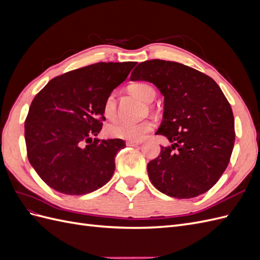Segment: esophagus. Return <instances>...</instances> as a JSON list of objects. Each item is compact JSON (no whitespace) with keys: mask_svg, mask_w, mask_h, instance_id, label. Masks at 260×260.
Wrapping results in <instances>:
<instances>
[{"mask_svg":"<svg viewBox=\"0 0 260 260\" xmlns=\"http://www.w3.org/2000/svg\"><path fill=\"white\" fill-rule=\"evenodd\" d=\"M140 144H142V141H127L128 146H135V145H140Z\"/></svg>","mask_w":260,"mask_h":260,"instance_id":"esophagus-1","label":"esophagus"}]
</instances>
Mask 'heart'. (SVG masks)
Returning a JSON list of instances; mask_svg holds the SVG:
<instances>
[{
  "instance_id": "obj_1",
  "label": "heart",
  "mask_w": 260,
  "mask_h": 260,
  "mask_svg": "<svg viewBox=\"0 0 260 260\" xmlns=\"http://www.w3.org/2000/svg\"><path fill=\"white\" fill-rule=\"evenodd\" d=\"M132 94L145 103H151L156 96L154 86L146 82H136L129 86ZM103 112L105 117L113 118L116 114V99L114 94H109L105 99L103 105ZM154 124L151 120H142L138 122L130 121H117L108 125L106 132L109 137L127 141H140L144 138L147 132L151 131Z\"/></svg>"
}]
</instances>
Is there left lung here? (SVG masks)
Masks as SVG:
<instances>
[{
  "label": "left lung",
  "mask_w": 260,
  "mask_h": 260,
  "mask_svg": "<svg viewBox=\"0 0 260 260\" xmlns=\"http://www.w3.org/2000/svg\"><path fill=\"white\" fill-rule=\"evenodd\" d=\"M132 81H148L164 95L156 135L170 146L147 164L153 185L170 198L192 199L207 192L230 161L235 140L229 102L214 79L176 61L152 59L133 70Z\"/></svg>",
  "instance_id": "left-lung-1"
}]
</instances>
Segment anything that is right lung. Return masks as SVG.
Returning a JSON list of instances; mask_svg holds the SVG:
<instances>
[{
  "instance_id": "1",
  "label": "right lung",
  "mask_w": 260,
  "mask_h": 260,
  "mask_svg": "<svg viewBox=\"0 0 260 260\" xmlns=\"http://www.w3.org/2000/svg\"><path fill=\"white\" fill-rule=\"evenodd\" d=\"M137 61L96 62L55 77L39 92L25 121L29 162L50 187L83 195L114 175L121 139L99 140L105 99Z\"/></svg>"
}]
</instances>
